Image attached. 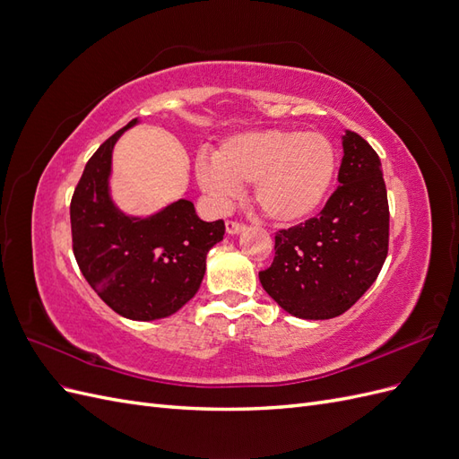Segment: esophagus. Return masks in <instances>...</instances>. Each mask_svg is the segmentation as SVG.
<instances>
[{
  "label": "esophagus",
  "mask_w": 459,
  "mask_h": 459,
  "mask_svg": "<svg viewBox=\"0 0 459 459\" xmlns=\"http://www.w3.org/2000/svg\"><path fill=\"white\" fill-rule=\"evenodd\" d=\"M243 230H245V224H241V221H238V220H228V221H226V231H228L230 235L241 233Z\"/></svg>",
  "instance_id": "34e87169"
}]
</instances>
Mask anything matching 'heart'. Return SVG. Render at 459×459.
Segmentation results:
<instances>
[{
	"mask_svg": "<svg viewBox=\"0 0 459 459\" xmlns=\"http://www.w3.org/2000/svg\"><path fill=\"white\" fill-rule=\"evenodd\" d=\"M335 164V149L324 134L262 130L226 140L212 155V164H197V179L220 204L241 186L255 184L260 211L277 224L293 226L322 206Z\"/></svg>",
	"mask_w": 459,
	"mask_h": 459,
	"instance_id": "obj_1",
	"label": "heart"
}]
</instances>
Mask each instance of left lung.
Returning a JSON list of instances; mask_svg holds the SVG:
<instances>
[{
  "instance_id": "8db88e82",
  "label": "left lung",
  "mask_w": 459,
  "mask_h": 459,
  "mask_svg": "<svg viewBox=\"0 0 459 459\" xmlns=\"http://www.w3.org/2000/svg\"><path fill=\"white\" fill-rule=\"evenodd\" d=\"M339 187L316 218L275 233L264 290L302 319L349 310L377 280L388 253V201L377 152L356 132L342 135Z\"/></svg>"
}]
</instances>
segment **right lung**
Instances as JSON below:
<instances>
[{
  "label": "right lung",
  "instance_id": "right-lung-1",
  "mask_svg": "<svg viewBox=\"0 0 459 459\" xmlns=\"http://www.w3.org/2000/svg\"><path fill=\"white\" fill-rule=\"evenodd\" d=\"M135 124L110 135L88 160L71 201V228L80 272L100 299L124 317L151 322L195 297L206 255L224 239L226 226L203 221L187 199L147 218L117 208L108 193L113 147Z\"/></svg>",
  "mask_w": 459,
  "mask_h": 459
}]
</instances>
